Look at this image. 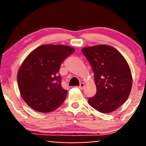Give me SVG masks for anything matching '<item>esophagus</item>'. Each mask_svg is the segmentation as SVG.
<instances>
[{"mask_svg": "<svg viewBox=\"0 0 146 146\" xmlns=\"http://www.w3.org/2000/svg\"><path fill=\"white\" fill-rule=\"evenodd\" d=\"M84 87H85V83H83V82L80 83V86H79V88L80 89V90H82Z\"/></svg>", "mask_w": 146, "mask_h": 146, "instance_id": "obj_1", "label": "esophagus"}]
</instances>
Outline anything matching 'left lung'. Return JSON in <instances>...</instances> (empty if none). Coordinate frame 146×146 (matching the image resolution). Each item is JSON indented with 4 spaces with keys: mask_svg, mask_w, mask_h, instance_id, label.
Returning <instances> with one entry per match:
<instances>
[{
    "mask_svg": "<svg viewBox=\"0 0 146 146\" xmlns=\"http://www.w3.org/2000/svg\"><path fill=\"white\" fill-rule=\"evenodd\" d=\"M82 52L94 74L96 94L88 104L102 113L117 110L128 99L132 86L130 67L122 54L113 47L97 45L85 47Z\"/></svg>",
    "mask_w": 146,
    "mask_h": 146,
    "instance_id": "8db88e82",
    "label": "left lung"
}]
</instances>
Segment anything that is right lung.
I'll return each mask as SVG.
<instances>
[{
	"mask_svg": "<svg viewBox=\"0 0 146 146\" xmlns=\"http://www.w3.org/2000/svg\"><path fill=\"white\" fill-rule=\"evenodd\" d=\"M75 51L63 45H40L24 59L17 73V84L23 100L40 113L52 112L63 104L67 90L61 85L59 68Z\"/></svg>",
	"mask_w": 146,
	"mask_h": 146,
	"instance_id": "add662e5",
	"label": "right lung"
}]
</instances>
